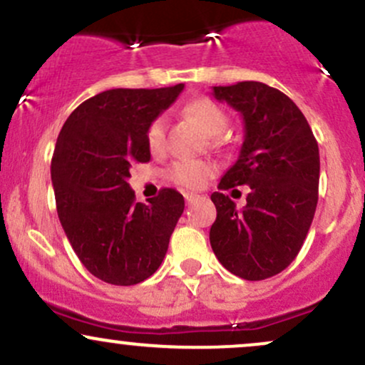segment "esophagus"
<instances>
[{
	"instance_id": "1",
	"label": "esophagus",
	"mask_w": 365,
	"mask_h": 365,
	"mask_svg": "<svg viewBox=\"0 0 365 365\" xmlns=\"http://www.w3.org/2000/svg\"><path fill=\"white\" fill-rule=\"evenodd\" d=\"M197 197H199V195L194 194V192H187V194H185V200H187L188 204H190V202H194Z\"/></svg>"
}]
</instances>
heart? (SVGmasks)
<instances>
[{
    "instance_id": "1",
    "label": "heart",
    "mask_w": 365,
    "mask_h": 365,
    "mask_svg": "<svg viewBox=\"0 0 365 365\" xmlns=\"http://www.w3.org/2000/svg\"><path fill=\"white\" fill-rule=\"evenodd\" d=\"M187 116L199 125L207 135H220L228 127V115L216 101L209 98L194 99L187 104ZM149 149L159 153L166 144V118L158 116L150 121L145 132ZM216 173V165L206 159H178L171 163L168 168V177L171 182L187 188H200L207 183V180Z\"/></svg>"
}]
</instances>
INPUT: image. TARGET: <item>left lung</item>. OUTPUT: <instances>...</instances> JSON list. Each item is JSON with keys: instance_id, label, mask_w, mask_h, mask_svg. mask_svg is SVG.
Listing matches in <instances>:
<instances>
[{"instance_id": "obj_1", "label": "left lung", "mask_w": 365, "mask_h": 365, "mask_svg": "<svg viewBox=\"0 0 365 365\" xmlns=\"http://www.w3.org/2000/svg\"><path fill=\"white\" fill-rule=\"evenodd\" d=\"M212 96L240 111L245 137L211 195L217 215L209 240L230 273L259 282L302 249L319 195V148L304 113L274 87L247 81L212 87ZM238 185L251 188L244 210L224 194Z\"/></svg>"}]
</instances>
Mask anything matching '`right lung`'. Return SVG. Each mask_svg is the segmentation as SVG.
I'll return each mask as SVG.
<instances>
[{
	"label": "right lung",
	"mask_w": 365,
	"mask_h": 365,
	"mask_svg": "<svg viewBox=\"0 0 365 365\" xmlns=\"http://www.w3.org/2000/svg\"><path fill=\"white\" fill-rule=\"evenodd\" d=\"M183 91L111 89L73 110L58 135L51 180L60 223L91 274L130 287L156 273L185 200L161 188L148 204L128 185L130 168L148 163L145 132Z\"/></svg>",
	"instance_id": "1"
}]
</instances>
